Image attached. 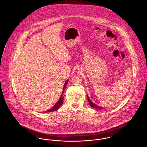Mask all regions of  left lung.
Masks as SVG:
<instances>
[{
    "instance_id": "8db88e82",
    "label": "left lung",
    "mask_w": 147,
    "mask_h": 147,
    "mask_svg": "<svg viewBox=\"0 0 147 147\" xmlns=\"http://www.w3.org/2000/svg\"><path fill=\"white\" fill-rule=\"evenodd\" d=\"M87 97H88V100L89 104V105H90V106H91L92 107L94 108V109H102V107H100V106H97V105H96V104H93V103L90 101V99H89V98L88 97V95H87Z\"/></svg>"
}]
</instances>
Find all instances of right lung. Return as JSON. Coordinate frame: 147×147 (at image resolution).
<instances>
[{"mask_svg":"<svg viewBox=\"0 0 147 147\" xmlns=\"http://www.w3.org/2000/svg\"><path fill=\"white\" fill-rule=\"evenodd\" d=\"M68 82V80H67L66 81V82L65 83V84L64 85L62 94V95H61V96L60 98H59V100L58 101V102L55 104V105H54L53 107H52L50 109H49V110H47V111H45V112H46V113H48V112L55 111H56L57 109H59V107L61 105H62L63 102V93H64V90L65 89V87H66V85H67V84Z\"/></svg>","mask_w":147,"mask_h":147,"instance_id":"add662e5","label":"right lung"}]
</instances>
